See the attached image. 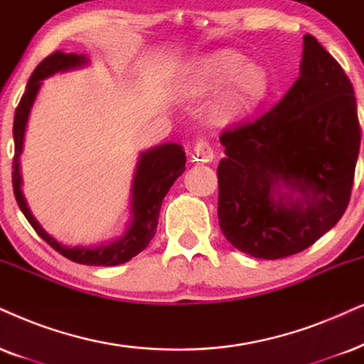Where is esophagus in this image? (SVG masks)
Listing matches in <instances>:
<instances>
[{
  "label": "esophagus",
  "mask_w": 364,
  "mask_h": 364,
  "mask_svg": "<svg viewBox=\"0 0 364 364\" xmlns=\"http://www.w3.org/2000/svg\"><path fill=\"white\" fill-rule=\"evenodd\" d=\"M213 148L210 146V142L205 139H198L195 142V148H193L191 159L196 161V163H210V161H213Z\"/></svg>",
  "instance_id": "1"
}]
</instances>
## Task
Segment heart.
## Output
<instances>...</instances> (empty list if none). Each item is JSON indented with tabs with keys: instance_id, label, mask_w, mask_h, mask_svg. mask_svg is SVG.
<instances>
[{
	"instance_id": "1",
	"label": "heart",
	"mask_w": 364,
	"mask_h": 364,
	"mask_svg": "<svg viewBox=\"0 0 364 364\" xmlns=\"http://www.w3.org/2000/svg\"><path fill=\"white\" fill-rule=\"evenodd\" d=\"M228 82L227 92L216 105L220 121H233L243 116L269 89V80L260 67L247 65V58L240 53L220 50L196 63L188 80V90L191 94H205Z\"/></svg>"
}]
</instances>
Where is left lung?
<instances>
[{
	"instance_id": "obj_1",
	"label": "left lung",
	"mask_w": 364,
	"mask_h": 364,
	"mask_svg": "<svg viewBox=\"0 0 364 364\" xmlns=\"http://www.w3.org/2000/svg\"><path fill=\"white\" fill-rule=\"evenodd\" d=\"M220 142L227 154L216 169L225 238L255 259L296 255L339 222L351 198L361 144L351 80L304 35L296 84L254 121L223 129Z\"/></svg>"
}]
</instances>
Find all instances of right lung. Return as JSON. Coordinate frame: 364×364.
I'll return each instance as SVG.
<instances>
[{"instance_id":"add662e5","label":"right lung","mask_w":364,"mask_h":364,"mask_svg":"<svg viewBox=\"0 0 364 364\" xmlns=\"http://www.w3.org/2000/svg\"><path fill=\"white\" fill-rule=\"evenodd\" d=\"M87 62L84 55L55 52L43 58L31 73L26 90L15 110V122H13V137H15V158H13V193H15L16 203L28 220V223L38 235L55 248L60 255L65 259L84 265L110 267L129 262L132 257L141 254L148 243L153 240L156 228H158L159 210L163 205L164 196L185 171L186 156L179 144H163L159 148L141 154L139 163L134 174V185H132V222L126 232V235L119 240L100 245L95 248L89 247H65L58 243L53 237H50L38 222L30 213L25 198L21 193V176H20V154L23 149V136H25L26 121L33 100L38 94L41 80L53 75L55 72L68 70V68L80 67Z\"/></svg>"}]
</instances>
